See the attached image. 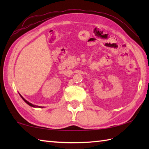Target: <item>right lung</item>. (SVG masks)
Masks as SVG:
<instances>
[{"label": "right lung", "instance_id": "right-lung-1", "mask_svg": "<svg viewBox=\"0 0 149 149\" xmlns=\"http://www.w3.org/2000/svg\"><path fill=\"white\" fill-rule=\"evenodd\" d=\"M20 95V97L22 98V99H23L24 101H25V102H26L27 104H28V105H29L30 106H32V107H36V106H34V105H33V104H31V103H29V102H28V101H27L26 99H24V98H23V97H22V96H21V95Z\"/></svg>", "mask_w": 149, "mask_h": 149}]
</instances>
